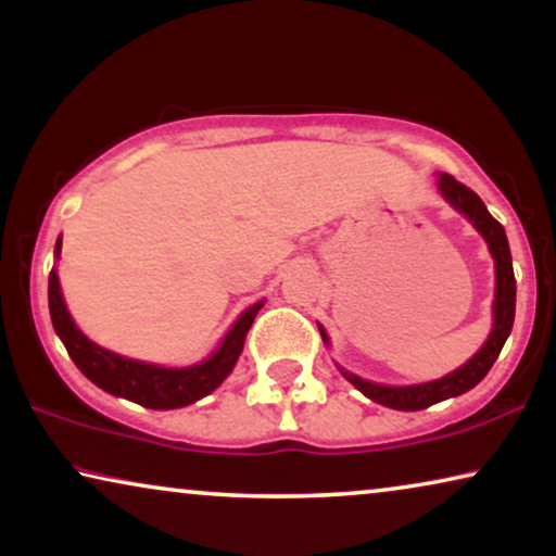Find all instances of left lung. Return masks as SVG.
<instances>
[{"instance_id":"8db88e82","label":"left lung","mask_w":556,"mask_h":556,"mask_svg":"<svg viewBox=\"0 0 556 556\" xmlns=\"http://www.w3.org/2000/svg\"><path fill=\"white\" fill-rule=\"evenodd\" d=\"M438 189L445 199H448L453 206H456L460 214H464L468 222H471L476 229L483 233L486 239L489 252L494 256L496 264V294H494V330H491V338L486 340L479 353H476L464 367H458L456 372L445 375L441 380L433 382H424V386H410V388H388V386H378V382H367L357 375H350L342 370V375L353 382V386L365 393L370 401L388 405V408L395 410H424L431 408L433 403H441L445 397H456L464 395L466 390H471L473 386L486 378V372L491 370V365L496 363L498 353H502L506 338H509L511 325H514V309H516V279H514V269H511V252H509V241H506V231L504 226L496 222L494 216L489 214V208L483 206V201L476 197V193L464 186L456 178L448 174H441L438 178ZM319 334L327 342V334L323 327H319Z\"/></svg>"}]
</instances>
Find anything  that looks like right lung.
<instances>
[{
	"label": "right lung",
	"instance_id": "right-lung-1",
	"mask_svg": "<svg viewBox=\"0 0 556 556\" xmlns=\"http://www.w3.org/2000/svg\"><path fill=\"white\" fill-rule=\"evenodd\" d=\"M58 239L54 244V254H60ZM47 296H50V317L52 327L58 332V338L65 345L67 355L73 357V363L80 367L85 378L96 382L98 388H103L105 393L121 395L125 401H132L143 408L153 410H168V408H184V405L197 403L199 397L208 395L211 390L222 386V380L231 372V367L237 365L244 348L247 332L252 327L256 312H260L262 302L254 304L252 309H247L244 315L237 319V325L231 327L222 348L211 355L206 363L181 367V370H170V367H155L146 363H136V359H125L115 353L98 348L96 342H90L85 334L77 330L73 317L62 300L58 271H50V287H47Z\"/></svg>",
	"mask_w": 556,
	"mask_h": 556
}]
</instances>
